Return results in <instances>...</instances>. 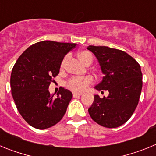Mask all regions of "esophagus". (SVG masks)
Returning <instances> with one entry per match:
<instances>
[{"instance_id": "esophagus-1", "label": "esophagus", "mask_w": 156, "mask_h": 156, "mask_svg": "<svg viewBox=\"0 0 156 156\" xmlns=\"http://www.w3.org/2000/svg\"><path fill=\"white\" fill-rule=\"evenodd\" d=\"M80 95H82V94L81 93H76V92H73V96L74 98L80 97Z\"/></svg>"}]
</instances>
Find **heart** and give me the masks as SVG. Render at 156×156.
<instances>
[{"label": "heart", "instance_id": "obj_1", "mask_svg": "<svg viewBox=\"0 0 156 156\" xmlns=\"http://www.w3.org/2000/svg\"><path fill=\"white\" fill-rule=\"evenodd\" d=\"M78 57L80 59V61L84 63L85 65L88 62H92L93 60V56H92L91 53L87 51H80L78 54ZM68 57H66L63 60L62 66H64L66 64V61H67ZM93 81L92 77L90 76H86V77H77L74 76L72 77L71 79L68 81L67 83V86L69 88H70L71 90H74L76 92H83L86 90L88 86Z\"/></svg>", "mask_w": 156, "mask_h": 156}]
</instances>
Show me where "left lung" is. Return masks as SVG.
<instances>
[{
	"instance_id": "obj_1",
	"label": "left lung",
	"mask_w": 156,
	"mask_h": 156,
	"mask_svg": "<svg viewBox=\"0 0 156 156\" xmlns=\"http://www.w3.org/2000/svg\"><path fill=\"white\" fill-rule=\"evenodd\" d=\"M94 54L104 75L94 87L97 90H108V97L94 95L88 112L101 126L115 128L124 124L137 108L142 89V73L140 65L122 51L105 46H92Z\"/></svg>"
}]
</instances>
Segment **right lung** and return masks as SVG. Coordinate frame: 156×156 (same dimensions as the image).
I'll list each match as a JSON object with an SVG mask.
<instances>
[{"instance_id": "1", "label": "right lung", "mask_w": 156, "mask_h": 156, "mask_svg": "<svg viewBox=\"0 0 156 156\" xmlns=\"http://www.w3.org/2000/svg\"><path fill=\"white\" fill-rule=\"evenodd\" d=\"M76 44L44 41L29 47L12 69L10 85L14 101L23 119L33 127L44 129L62 119L73 94L61 87L56 96L49 85L59 73L65 56Z\"/></svg>"}]
</instances>
